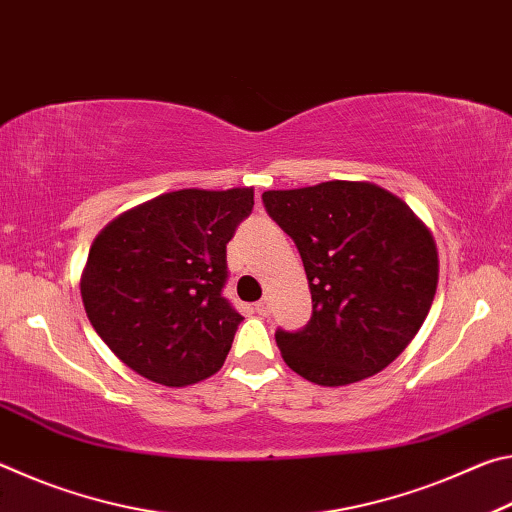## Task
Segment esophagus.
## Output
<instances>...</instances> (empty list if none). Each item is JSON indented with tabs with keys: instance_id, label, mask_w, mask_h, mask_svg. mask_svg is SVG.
<instances>
[{
	"instance_id": "esophagus-1",
	"label": "esophagus",
	"mask_w": 512,
	"mask_h": 512,
	"mask_svg": "<svg viewBox=\"0 0 512 512\" xmlns=\"http://www.w3.org/2000/svg\"><path fill=\"white\" fill-rule=\"evenodd\" d=\"M268 309H271V302H268V298H262L259 302H255V311L259 316H266Z\"/></svg>"
}]
</instances>
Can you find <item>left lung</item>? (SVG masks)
Segmentation results:
<instances>
[{"mask_svg":"<svg viewBox=\"0 0 512 512\" xmlns=\"http://www.w3.org/2000/svg\"><path fill=\"white\" fill-rule=\"evenodd\" d=\"M264 205L296 241L311 291V320L277 329L287 366L318 386L384 370L427 318L438 287L431 230L400 196L366 180L271 189Z\"/></svg>","mask_w":512,"mask_h":512,"instance_id":"8db88e82","label":"left lung"}]
</instances>
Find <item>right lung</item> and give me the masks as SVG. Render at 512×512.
<instances>
[{"mask_svg":"<svg viewBox=\"0 0 512 512\" xmlns=\"http://www.w3.org/2000/svg\"><path fill=\"white\" fill-rule=\"evenodd\" d=\"M253 187L178 189L115 216L81 273L85 314L115 357L180 388L219 372L241 318L221 296L225 246Z\"/></svg>","mask_w":512,"mask_h":512,"instance_id":"add662e5","label":"right lung"}]
</instances>
